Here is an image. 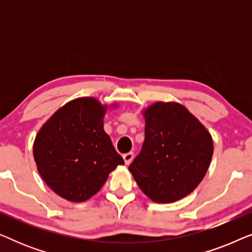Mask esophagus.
I'll return each mask as SVG.
<instances>
[{"mask_svg":"<svg viewBox=\"0 0 252 252\" xmlns=\"http://www.w3.org/2000/svg\"><path fill=\"white\" fill-rule=\"evenodd\" d=\"M123 158H124V160H125V164L129 165L130 163H132V160L134 158V154L133 153H127V154L124 155Z\"/></svg>","mask_w":252,"mask_h":252,"instance_id":"34e87169","label":"esophagus"}]
</instances>
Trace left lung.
Masks as SVG:
<instances>
[{
    "instance_id": "obj_1",
    "label": "left lung",
    "mask_w": 252,
    "mask_h": 252,
    "mask_svg": "<svg viewBox=\"0 0 252 252\" xmlns=\"http://www.w3.org/2000/svg\"><path fill=\"white\" fill-rule=\"evenodd\" d=\"M146 139L128 170L141 190L156 203L186 197L203 180L213 141L205 126L177 102H156L143 110Z\"/></svg>"
}]
</instances>
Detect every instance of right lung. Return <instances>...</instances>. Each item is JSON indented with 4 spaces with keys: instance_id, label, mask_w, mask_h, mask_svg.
<instances>
[{
    "instance_id": "1",
    "label": "right lung",
    "mask_w": 252,
    "mask_h": 252,
    "mask_svg": "<svg viewBox=\"0 0 252 252\" xmlns=\"http://www.w3.org/2000/svg\"><path fill=\"white\" fill-rule=\"evenodd\" d=\"M106 110L108 105L94 97L72 99L36 134L33 156L37 171L48 187L67 201H87L118 165L125 164L103 128Z\"/></svg>"
}]
</instances>
